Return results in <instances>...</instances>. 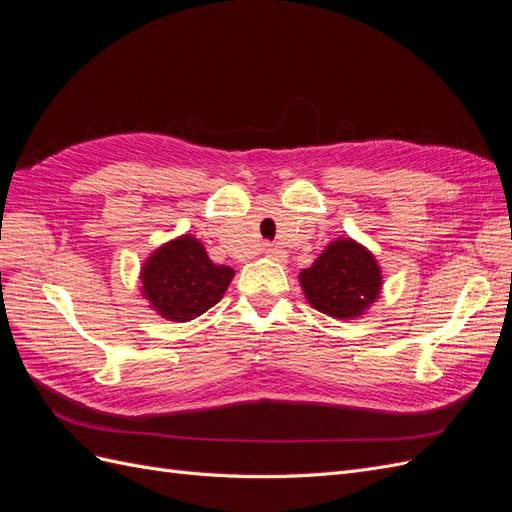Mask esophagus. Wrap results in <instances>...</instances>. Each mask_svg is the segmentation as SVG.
<instances>
[{
    "mask_svg": "<svg viewBox=\"0 0 512 512\" xmlns=\"http://www.w3.org/2000/svg\"><path fill=\"white\" fill-rule=\"evenodd\" d=\"M265 256H269V258H273V260H277V258H282V252L277 250V247H271V245H265Z\"/></svg>",
    "mask_w": 512,
    "mask_h": 512,
    "instance_id": "obj_1",
    "label": "esophagus"
}]
</instances>
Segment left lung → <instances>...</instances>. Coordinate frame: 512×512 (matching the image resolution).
I'll return each instance as SVG.
<instances>
[{
    "mask_svg": "<svg viewBox=\"0 0 512 512\" xmlns=\"http://www.w3.org/2000/svg\"><path fill=\"white\" fill-rule=\"evenodd\" d=\"M307 303L337 320L363 316L382 290L376 256L350 237L331 241L314 265L299 273Z\"/></svg>",
    "mask_w": 512,
    "mask_h": 512,
    "instance_id": "left-lung-1",
    "label": "left lung"
}]
</instances>
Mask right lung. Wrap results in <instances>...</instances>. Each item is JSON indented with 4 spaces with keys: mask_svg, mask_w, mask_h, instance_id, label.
<instances>
[{
    "mask_svg": "<svg viewBox=\"0 0 512 512\" xmlns=\"http://www.w3.org/2000/svg\"><path fill=\"white\" fill-rule=\"evenodd\" d=\"M232 277L235 271L215 265L196 237L181 235L160 245L143 262L141 292L158 316L188 322L224 297Z\"/></svg>",
    "mask_w": 512,
    "mask_h": 512,
    "instance_id": "obj_1",
    "label": "right lung"
}]
</instances>
